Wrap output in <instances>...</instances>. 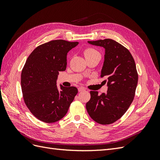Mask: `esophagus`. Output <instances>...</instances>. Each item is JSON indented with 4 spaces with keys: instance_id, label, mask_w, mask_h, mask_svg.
Here are the masks:
<instances>
[{
    "instance_id": "1",
    "label": "esophagus",
    "mask_w": 160,
    "mask_h": 160,
    "mask_svg": "<svg viewBox=\"0 0 160 160\" xmlns=\"http://www.w3.org/2000/svg\"><path fill=\"white\" fill-rule=\"evenodd\" d=\"M78 91H79V92L85 91V88H83V87H80V88H78Z\"/></svg>"
}]
</instances>
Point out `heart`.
I'll return each instance as SVG.
<instances>
[{"instance_id":"1","label":"heart","mask_w":160,"mask_h":160,"mask_svg":"<svg viewBox=\"0 0 160 160\" xmlns=\"http://www.w3.org/2000/svg\"><path fill=\"white\" fill-rule=\"evenodd\" d=\"M95 53H98L95 49H93V48H88L84 51V55L85 57H88L93 54H95Z\"/></svg>"}]
</instances>
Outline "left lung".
Here are the masks:
<instances>
[{
  "instance_id": "obj_1",
  "label": "left lung",
  "mask_w": 160,
  "mask_h": 160,
  "mask_svg": "<svg viewBox=\"0 0 160 160\" xmlns=\"http://www.w3.org/2000/svg\"><path fill=\"white\" fill-rule=\"evenodd\" d=\"M89 44L103 47L105 51L101 77H105L108 89L98 95L91 91V99L86 103L90 117L99 124L115 122L126 112L134 99L138 81L135 61L129 50L110 38L88 41Z\"/></svg>"
}]
</instances>
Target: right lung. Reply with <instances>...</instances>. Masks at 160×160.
Wrapping results in <instances>:
<instances>
[{
  "label": "right lung",
  "instance_id": "right-lung-1",
  "mask_svg": "<svg viewBox=\"0 0 160 160\" xmlns=\"http://www.w3.org/2000/svg\"><path fill=\"white\" fill-rule=\"evenodd\" d=\"M78 42L53 40L38 46L28 56L21 72L24 101L31 113L45 123H54L67 113L78 89L61 85L57 79L67 67V55Z\"/></svg>",
  "mask_w": 160,
  "mask_h": 160
}]
</instances>
